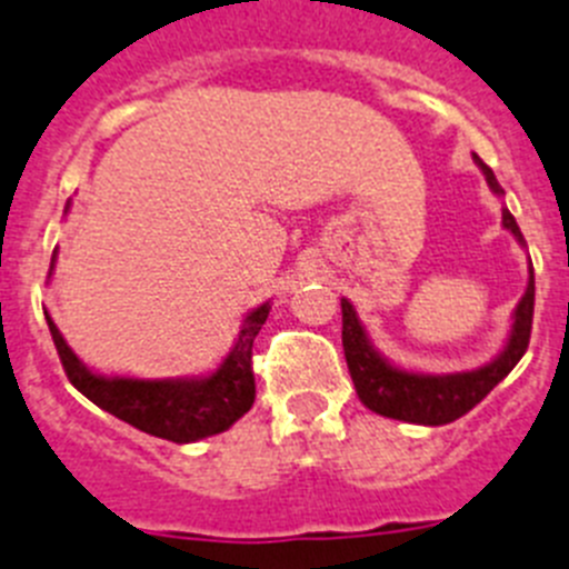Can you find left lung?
<instances>
[{
  "mask_svg": "<svg viewBox=\"0 0 569 569\" xmlns=\"http://www.w3.org/2000/svg\"><path fill=\"white\" fill-rule=\"evenodd\" d=\"M476 162L487 174L490 189L496 194H503L496 174H492V168L481 157H476ZM503 226L518 237V243H523L521 229H518L516 217L510 211H503ZM532 306H536V278H532L530 269V283H527V291H523L521 303L516 309L510 343L492 363L472 369V372L415 375L395 369L392 363L380 358L369 346L352 303L340 300V309H343V355L349 375L355 380V389H358V398L363 401V407L383 415V418H395V421L427 423V427H441V423L458 421L476 403H481L512 372L521 355L527 352L532 332Z\"/></svg>",
  "mask_w": 569,
  "mask_h": 569,
  "instance_id": "obj_1",
  "label": "left lung"
}]
</instances>
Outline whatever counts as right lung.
<instances>
[{"label":"right lung","mask_w":569,"mask_h":569,"mask_svg":"<svg viewBox=\"0 0 569 569\" xmlns=\"http://www.w3.org/2000/svg\"><path fill=\"white\" fill-rule=\"evenodd\" d=\"M266 318H269V303L257 306L243 320V329L237 335L229 358L220 363L214 375L202 380L102 378L79 363L51 318H48V329H51L53 346H57L68 380L86 395L88 401L142 432L174 443H189L223 432L251 409L254 403L251 346H254Z\"/></svg>","instance_id":"add662e5"}]
</instances>
